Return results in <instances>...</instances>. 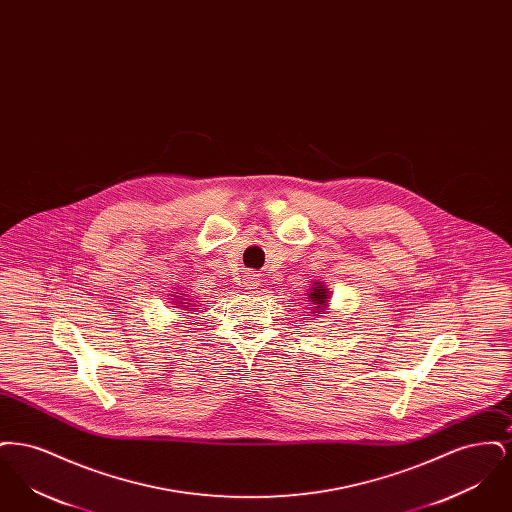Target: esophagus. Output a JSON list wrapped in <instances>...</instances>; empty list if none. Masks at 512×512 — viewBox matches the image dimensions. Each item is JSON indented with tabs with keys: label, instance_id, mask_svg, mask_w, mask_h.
<instances>
[{
	"label": "esophagus",
	"instance_id": "esophagus-1",
	"mask_svg": "<svg viewBox=\"0 0 512 512\" xmlns=\"http://www.w3.org/2000/svg\"><path fill=\"white\" fill-rule=\"evenodd\" d=\"M244 284L247 290L257 288V286H259V274H255V272H247V274H245Z\"/></svg>",
	"mask_w": 512,
	"mask_h": 512
}]
</instances>
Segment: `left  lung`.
Masks as SVG:
<instances>
[{
    "label": "left lung",
    "instance_id": "left-lung-1",
    "mask_svg": "<svg viewBox=\"0 0 512 512\" xmlns=\"http://www.w3.org/2000/svg\"><path fill=\"white\" fill-rule=\"evenodd\" d=\"M309 299L317 305L315 307V313H318V317L322 315V309L320 307H324L326 303H328V290L320 284V282H315V288H311V292H309ZM317 317V315H315Z\"/></svg>",
    "mask_w": 512,
    "mask_h": 512
}]
</instances>
